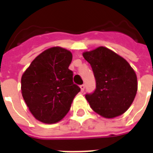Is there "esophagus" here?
<instances>
[{
    "label": "esophagus",
    "instance_id": "34e87169",
    "mask_svg": "<svg viewBox=\"0 0 153 153\" xmlns=\"http://www.w3.org/2000/svg\"><path fill=\"white\" fill-rule=\"evenodd\" d=\"M80 89H81V92H83V91H84V89H85V85H84V84L80 85Z\"/></svg>",
    "mask_w": 153,
    "mask_h": 153
}]
</instances>
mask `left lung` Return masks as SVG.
I'll return each mask as SVG.
<instances>
[{
	"mask_svg": "<svg viewBox=\"0 0 153 153\" xmlns=\"http://www.w3.org/2000/svg\"><path fill=\"white\" fill-rule=\"evenodd\" d=\"M96 79V89L86 94L91 108L104 118L122 115L129 108L138 90L137 76L128 61L113 51L99 47L83 53Z\"/></svg>",
	"mask_w": 153,
	"mask_h": 153,
	"instance_id": "left-lung-1",
	"label": "left lung"
}]
</instances>
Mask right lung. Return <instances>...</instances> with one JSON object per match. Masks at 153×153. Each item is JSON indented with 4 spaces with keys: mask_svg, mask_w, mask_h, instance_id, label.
<instances>
[{
    "mask_svg": "<svg viewBox=\"0 0 153 153\" xmlns=\"http://www.w3.org/2000/svg\"><path fill=\"white\" fill-rule=\"evenodd\" d=\"M72 57L65 48L51 47L38 55L23 74L22 96L39 121L53 124L61 120L80 91L69 70Z\"/></svg>",
    "mask_w": 153,
    "mask_h": 153,
    "instance_id": "1",
    "label": "right lung"
}]
</instances>
